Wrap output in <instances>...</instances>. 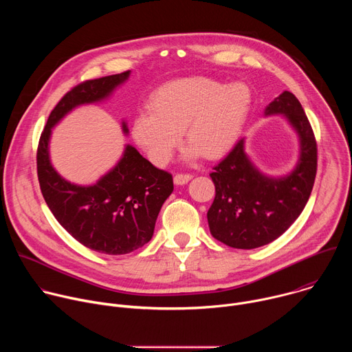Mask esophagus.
I'll list each match as a JSON object with an SVG mask.
<instances>
[{
  "mask_svg": "<svg viewBox=\"0 0 352 352\" xmlns=\"http://www.w3.org/2000/svg\"><path fill=\"white\" fill-rule=\"evenodd\" d=\"M192 177H193L192 174H182V173L175 174L174 175V184L175 185H185L192 179Z\"/></svg>",
  "mask_w": 352,
  "mask_h": 352,
  "instance_id": "34e87169",
  "label": "esophagus"
}]
</instances>
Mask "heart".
I'll list each match as a JSON object with an SVG mask.
<instances>
[{"mask_svg":"<svg viewBox=\"0 0 352 352\" xmlns=\"http://www.w3.org/2000/svg\"><path fill=\"white\" fill-rule=\"evenodd\" d=\"M252 104L246 85L190 76L160 86L148 100V110L132 121L131 135L148 160L166 166L181 143L185 157H223L238 142Z\"/></svg>","mask_w":352,"mask_h":352,"instance_id":"1","label":"heart"}]
</instances>
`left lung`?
<instances>
[{
    "label": "left lung",
    "mask_w": 352,
    "mask_h": 352,
    "mask_svg": "<svg viewBox=\"0 0 352 352\" xmlns=\"http://www.w3.org/2000/svg\"><path fill=\"white\" fill-rule=\"evenodd\" d=\"M283 114L299 138V159L285 177L262 174L245 153V138L210 174L216 196L208 212L212 235L236 249H254L284 234L302 213L311 196L318 146L308 117L291 91H283L265 116Z\"/></svg>",
    "instance_id": "left-lung-1"
}]
</instances>
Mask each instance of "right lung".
<instances>
[{
    "label": "right lung",
    "instance_id": "obj_1",
    "mask_svg": "<svg viewBox=\"0 0 352 352\" xmlns=\"http://www.w3.org/2000/svg\"><path fill=\"white\" fill-rule=\"evenodd\" d=\"M129 74L86 80L69 90L50 114L37 147V177L47 206L78 242L106 255L129 254L152 239L159 212L174 189L173 175L126 144L117 166L96 184H71L50 162L48 143L52 129L69 111L107 98ZM122 131L128 133L126 122Z\"/></svg>",
    "mask_w": 352,
    "mask_h": 352
}]
</instances>
